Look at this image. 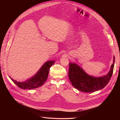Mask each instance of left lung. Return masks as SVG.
I'll list each match as a JSON object with an SVG mask.
<instances>
[{
    "label": "left lung",
    "mask_w": 120,
    "mask_h": 120,
    "mask_svg": "<svg viewBox=\"0 0 120 120\" xmlns=\"http://www.w3.org/2000/svg\"><path fill=\"white\" fill-rule=\"evenodd\" d=\"M113 64L108 74L103 77L95 78L87 75L77 64L69 63L68 77L74 88L85 93H92L103 89L109 82L113 72Z\"/></svg>",
    "instance_id": "obj_1"
}]
</instances>
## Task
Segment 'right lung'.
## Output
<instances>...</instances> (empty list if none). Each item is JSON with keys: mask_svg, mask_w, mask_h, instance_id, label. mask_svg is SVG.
<instances>
[{"mask_svg": "<svg viewBox=\"0 0 120 120\" xmlns=\"http://www.w3.org/2000/svg\"><path fill=\"white\" fill-rule=\"evenodd\" d=\"M54 62L55 61L54 60L47 61L34 76L25 82H19L14 80L12 78H10V79L14 83L22 89L30 90L38 88L43 85L46 81L48 77L49 68Z\"/></svg>", "mask_w": 120, "mask_h": 120, "instance_id": "right-lung-1", "label": "right lung"}]
</instances>
